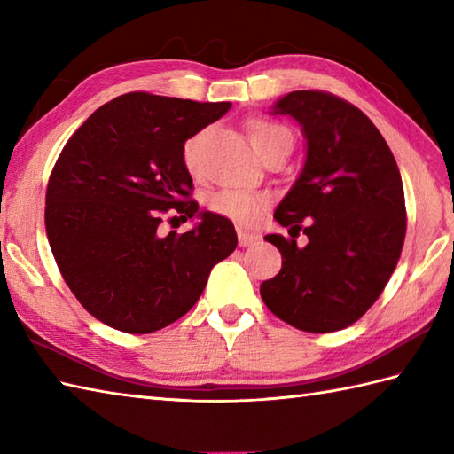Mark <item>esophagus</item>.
<instances>
[{"instance_id": "obj_1", "label": "esophagus", "mask_w": 454, "mask_h": 454, "mask_svg": "<svg viewBox=\"0 0 454 454\" xmlns=\"http://www.w3.org/2000/svg\"><path fill=\"white\" fill-rule=\"evenodd\" d=\"M238 239H239V246H254L259 242V234L255 232H247V230L238 228Z\"/></svg>"}]
</instances>
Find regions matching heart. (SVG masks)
<instances>
[{
	"label": "heart",
	"mask_w": 454,
	"mask_h": 454,
	"mask_svg": "<svg viewBox=\"0 0 454 454\" xmlns=\"http://www.w3.org/2000/svg\"><path fill=\"white\" fill-rule=\"evenodd\" d=\"M247 134L249 140H252L254 148L257 153L273 146V144L281 142V140H293L291 132H288L285 127L271 121H263V119H254L247 122ZM202 138H205V132L197 134L185 142L183 146V163L191 173L199 171V161H200V146H202ZM210 208L216 212V215L228 216L232 220L239 222H254L269 205V195L263 191H244V189H224L218 191L210 197Z\"/></svg>",
	"instance_id": "b5f03b06"
}]
</instances>
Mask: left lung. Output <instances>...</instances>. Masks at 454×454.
Instances as JSON below:
<instances>
[{"label": "left lung", "instance_id": "1", "mask_svg": "<svg viewBox=\"0 0 454 454\" xmlns=\"http://www.w3.org/2000/svg\"><path fill=\"white\" fill-rule=\"evenodd\" d=\"M271 114L301 124L306 158L275 210L291 238L265 236L283 267L259 293L298 330H343L374 304L400 259L406 238L400 169L371 119L332 93L291 91ZM301 229L309 238L302 248L295 246Z\"/></svg>", "mask_w": 454, "mask_h": 454}]
</instances>
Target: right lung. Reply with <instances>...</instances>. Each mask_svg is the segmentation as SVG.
<instances>
[{
    "mask_svg": "<svg viewBox=\"0 0 454 454\" xmlns=\"http://www.w3.org/2000/svg\"><path fill=\"white\" fill-rule=\"evenodd\" d=\"M230 107L134 91L67 140L48 181L46 236L66 285L99 322L161 330L195 306L212 267L236 249L232 222L187 200L183 163V144ZM169 207L196 226L161 237L159 215Z\"/></svg>",
    "mask_w": 454,
    "mask_h": 454,
    "instance_id": "right-lung-1",
    "label": "right lung"
}]
</instances>
